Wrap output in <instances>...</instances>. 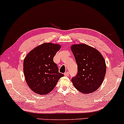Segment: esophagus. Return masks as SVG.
I'll use <instances>...</instances> for the list:
<instances>
[{"label": "esophagus", "instance_id": "obj_1", "mask_svg": "<svg viewBox=\"0 0 124 124\" xmlns=\"http://www.w3.org/2000/svg\"><path fill=\"white\" fill-rule=\"evenodd\" d=\"M64 75H65V76H66V77H68L69 76V72H65V73H64Z\"/></svg>", "mask_w": 124, "mask_h": 124}]
</instances>
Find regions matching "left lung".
<instances>
[{
	"label": "left lung",
	"instance_id": "1",
	"mask_svg": "<svg viewBox=\"0 0 124 124\" xmlns=\"http://www.w3.org/2000/svg\"><path fill=\"white\" fill-rule=\"evenodd\" d=\"M78 66L76 76L71 79L76 89L84 94L96 91L102 83L106 72L103 56L94 48L85 44L71 47Z\"/></svg>",
	"mask_w": 124,
	"mask_h": 124
}]
</instances>
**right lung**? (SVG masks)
<instances>
[{
	"mask_svg": "<svg viewBox=\"0 0 124 124\" xmlns=\"http://www.w3.org/2000/svg\"><path fill=\"white\" fill-rule=\"evenodd\" d=\"M61 46L45 43L31 50L24 58L23 72L26 82L34 93L48 94L64 75L59 72L53 58Z\"/></svg>",
	"mask_w": 124,
	"mask_h": 124,
	"instance_id": "obj_1",
	"label": "right lung"
}]
</instances>
